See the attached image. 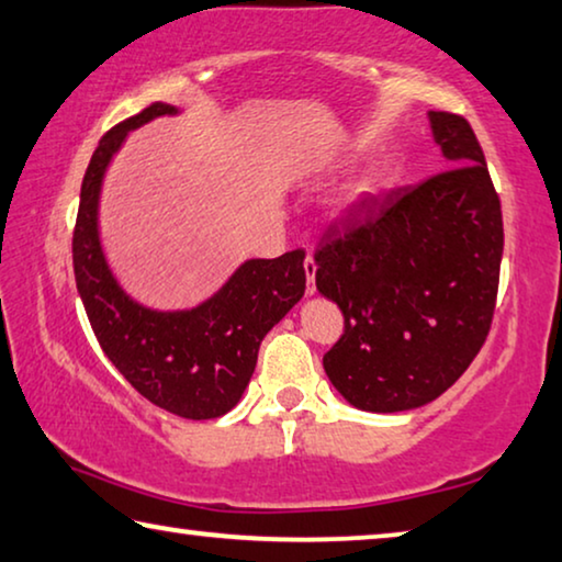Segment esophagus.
Instances as JSON below:
<instances>
[{"instance_id":"34e87169","label":"esophagus","mask_w":562,"mask_h":562,"mask_svg":"<svg viewBox=\"0 0 562 562\" xmlns=\"http://www.w3.org/2000/svg\"><path fill=\"white\" fill-rule=\"evenodd\" d=\"M315 272H317V262L313 260V255L305 257V274H307V295H315Z\"/></svg>"}]
</instances>
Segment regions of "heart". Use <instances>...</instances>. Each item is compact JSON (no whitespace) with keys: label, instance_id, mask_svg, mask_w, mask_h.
I'll return each instance as SVG.
<instances>
[{"label":"heart","instance_id":"b5f03b06","mask_svg":"<svg viewBox=\"0 0 562 562\" xmlns=\"http://www.w3.org/2000/svg\"><path fill=\"white\" fill-rule=\"evenodd\" d=\"M372 192V182L370 180H358L355 182L350 190H347V200H362V198H368V194Z\"/></svg>","mask_w":562,"mask_h":562}]
</instances>
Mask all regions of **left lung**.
<instances>
[{
    "label": "left lung",
    "mask_w": 562,
    "mask_h": 562,
    "mask_svg": "<svg viewBox=\"0 0 562 562\" xmlns=\"http://www.w3.org/2000/svg\"><path fill=\"white\" fill-rule=\"evenodd\" d=\"M448 169L355 202L315 252V284L345 333L325 352L329 382L368 413L432 403L483 347L495 313L503 212L465 117L430 112Z\"/></svg>",
    "instance_id": "1"
}]
</instances>
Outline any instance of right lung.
I'll return each mask as SVG.
<instances>
[{"mask_svg":"<svg viewBox=\"0 0 562 562\" xmlns=\"http://www.w3.org/2000/svg\"><path fill=\"white\" fill-rule=\"evenodd\" d=\"M177 106L155 102L112 127L97 145L79 192L72 262L79 297L106 358L149 403L187 420H212L243 397L262 337L305 295V252L247 260L192 310H149L120 288L100 243V192L130 130Z\"/></svg>","mask_w":562,"mask_h":562,"instance_id":"add662e5","label":"right lung"}]
</instances>
